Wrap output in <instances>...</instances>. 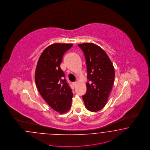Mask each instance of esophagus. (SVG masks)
I'll return each mask as SVG.
<instances>
[{"label": "esophagus", "mask_w": 150, "mask_h": 150, "mask_svg": "<svg viewBox=\"0 0 150 150\" xmlns=\"http://www.w3.org/2000/svg\"><path fill=\"white\" fill-rule=\"evenodd\" d=\"M76 84H77V82H72V85L74 86V87H75V86H76Z\"/></svg>", "instance_id": "obj_1"}]
</instances>
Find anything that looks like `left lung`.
I'll use <instances>...</instances> for the list:
<instances>
[{"mask_svg": "<svg viewBox=\"0 0 150 150\" xmlns=\"http://www.w3.org/2000/svg\"><path fill=\"white\" fill-rule=\"evenodd\" d=\"M87 64V92L83 96L87 109L99 111L105 106L113 86L115 71L106 52L93 43L79 44Z\"/></svg>", "mask_w": 150, "mask_h": 150, "instance_id": "8db88e82", "label": "left lung"}]
</instances>
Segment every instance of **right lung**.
Masks as SVG:
<instances>
[{"instance_id":"obj_1","label":"right lung","mask_w":150,"mask_h":150,"mask_svg":"<svg viewBox=\"0 0 150 150\" xmlns=\"http://www.w3.org/2000/svg\"><path fill=\"white\" fill-rule=\"evenodd\" d=\"M72 44H54L40 56L35 71V80L40 94L50 106L59 113L70 109L73 93L60 67L63 54Z\"/></svg>"}]
</instances>
